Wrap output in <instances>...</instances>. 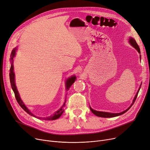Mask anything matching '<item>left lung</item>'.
<instances>
[{
    "instance_id": "left-lung-1",
    "label": "left lung",
    "mask_w": 150,
    "mask_h": 150,
    "mask_svg": "<svg viewBox=\"0 0 150 150\" xmlns=\"http://www.w3.org/2000/svg\"><path fill=\"white\" fill-rule=\"evenodd\" d=\"M129 43L132 45V46L134 47V48L137 50V52H138L139 53H140V48H139V45H137V42H136V41L135 39H134V38H131V37H130V38H129ZM140 58H141L140 54ZM141 85H142V84H140V88H139V90H138V91H137V93H136V95L135 96L134 98V100H133V101H132V103L131 104V106H129L127 109H126L125 111H123V112H120V113H111V112H102V111H96V110H93V109H92L90 107L91 111H92V112L93 114H95L96 115H97V116H98V117H105V118L114 117H116V116L120 115H122V114H123L125 113L126 112H127V111H128V110H129V109H130V108L132 106V105L134 104V101H136V98H137V95H138V93H139V90H140V89Z\"/></svg>"
}]
</instances>
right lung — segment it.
I'll return each instance as SVG.
<instances>
[{"label": "right lung", "mask_w": 150, "mask_h": 150, "mask_svg": "<svg viewBox=\"0 0 150 150\" xmlns=\"http://www.w3.org/2000/svg\"><path fill=\"white\" fill-rule=\"evenodd\" d=\"M17 49L16 48H14L11 53V58H10V61H11V67H10V83H11V88L12 89L14 93V95H15V97L18 103H19V105L21 106V107L24 110V111L27 112L28 114L31 115V116H33L35 117H36V116L35 115H33L32 113H31L29 109L25 106V105L23 104V101H22L20 96H19V93L18 91V89L16 88V84H15V80H14V67H13V58L14 57L15 54H16V51ZM76 80V76H71L70 78H69V79L67 80L66 81V90H69L70 87L72 85V84L75 82ZM66 105V101L64 102V105H62V106L57 111V112H55L54 114L52 115H50V117H47L46 118H43L44 119V120H56L57 119H58L59 117H60V116L62 114V113L64 112V107ZM39 119H41V117H38Z\"/></svg>", "instance_id": "1"}]
</instances>
